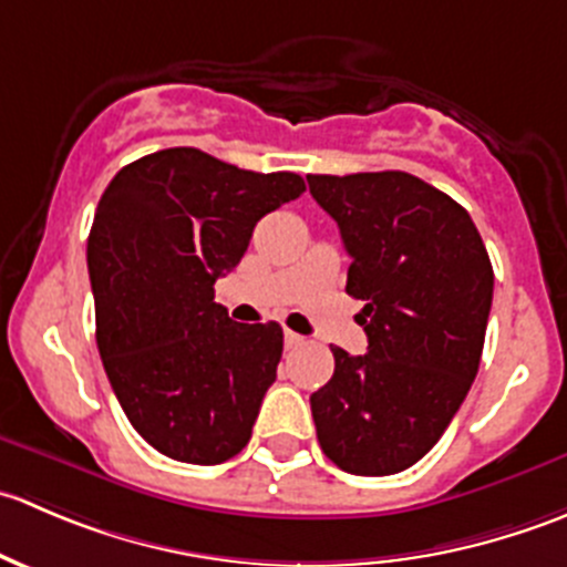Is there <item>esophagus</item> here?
<instances>
[{"mask_svg": "<svg viewBox=\"0 0 567 567\" xmlns=\"http://www.w3.org/2000/svg\"><path fill=\"white\" fill-rule=\"evenodd\" d=\"M305 346V337L296 334V331L285 329V348H301Z\"/></svg>", "mask_w": 567, "mask_h": 567, "instance_id": "34e87169", "label": "esophagus"}]
</instances>
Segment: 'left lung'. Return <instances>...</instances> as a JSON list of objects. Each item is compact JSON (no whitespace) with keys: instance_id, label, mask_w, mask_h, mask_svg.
<instances>
[{"instance_id":"1","label":"left lung","mask_w":567,"mask_h":567,"mask_svg":"<svg viewBox=\"0 0 567 567\" xmlns=\"http://www.w3.org/2000/svg\"><path fill=\"white\" fill-rule=\"evenodd\" d=\"M307 183L340 227L368 334L364 357L331 348L334 375L312 392L320 450L348 474H398L431 453L477 375L494 268L466 208L420 177Z\"/></svg>"}]
</instances>
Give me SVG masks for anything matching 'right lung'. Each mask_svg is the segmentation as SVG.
<instances>
[{"instance_id":"1","label":"right lung","mask_w":567,"mask_h":567,"mask_svg":"<svg viewBox=\"0 0 567 567\" xmlns=\"http://www.w3.org/2000/svg\"><path fill=\"white\" fill-rule=\"evenodd\" d=\"M305 188L296 173H249L197 147L136 158L106 186L87 241L95 337L125 416L167 458L214 466L247 447L282 326L236 323L214 282Z\"/></svg>"}]
</instances>
